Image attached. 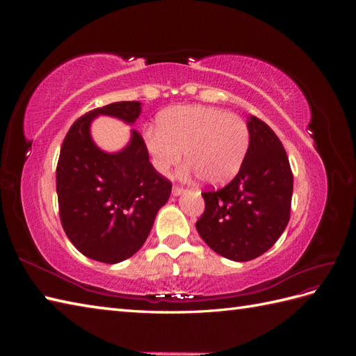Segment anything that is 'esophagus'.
Masks as SVG:
<instances>
[{"label":"esophagus","mask_w":356,"mask_h":356,"mask_svg":"<svg viewBox=\"0 0 356 356\" xmlns=\"http://www.w3.org/2000/svg\"><path fill=\"white\" fill-rule=\"evenodd\" d=\"M182 193H184V188L179 186H174V188H172V195L174 196H179V195H182Z\"/></svg>","instance_id":"esophagus-1"}]
</instances>
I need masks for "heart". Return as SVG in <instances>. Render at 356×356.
Here are the masks:
<instances>
[{
	"instance_id": "b5f03b06",
	"label": "heart",
	"mask_w": 356,
	"mask_h": 356,
	"mask_svg": "<svg viewBox=\"0 0 356 356\" xmlns=\"http://www.w3.org/2000/svg\"><path fill=\"white\" fill-rule=\"evenodd\" d=\"M159 172L178 165L184 152L187 172L204 184L220 186L238 174L250 147V131L239 115L211 106L178 105L157 115L144 135Z\"/></svg>"
}]
</instances>
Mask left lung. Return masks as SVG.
<instances>
[{"instance_id":"1","label":"left lung","mask_w":356,"mask_h":356,"mask_svg":"<svg viewBox=\"0 0 356 356\" xmlns=\"http://www.w3.org/2000/svg\"><path fill=\"white\" fill-rule=\"evenodd\" d=\"M250 147L227 186L204 191L200 238L233 261L260 257L281 238L289 221L293 172L282 143L260 118H248Z\"/></svg>"}]
</instances>
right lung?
Returning a JSON list of instances; mask_svg holds the SVG:
<instances>
[{"mask_svg": "<svg viewBox=\"0 0 356 356\" xmlns=\"http://www.w3.org/2000/svg\"><path fill=\"white\" fill-rule=\"evenodd\" d=\"M141 102L123 101L95 108L70 127L56 168L62 227L77 250L92 260L115 264L132 257L147 241L172 184L149 163L135 129L117 153L95 144L90 124L98 115L134 124Z\"/></svg>", "mask_w": 356, "mask_h": 356, "instance_id": "right-lung-1", "label": "right lung"}]
</instances>
